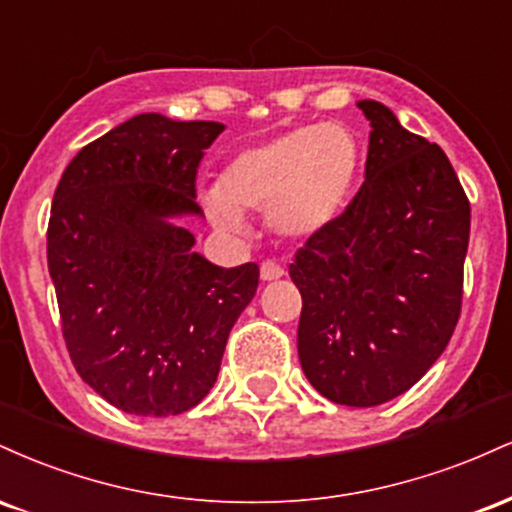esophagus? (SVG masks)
<instances>
[{
  "label": "esophagus",
  "instance_id": "34e87169",
  "mask_svg": "<svg viewBox=\"0 0 512 512\" xmlns=\"http://www.w3.org/2000/svg\"><path fill=\"white\" fill-rule=\"evenodd\" d=\"M260 276H262V281L281 279V276H284V267H281V264L272 262V260H267V262L260 264Z\"/></svg>",
  "mask_w": 512,
  "mask_h": 512
}]
</instances>
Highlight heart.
Segmentation results:
<instances>
[{
  "instance_id": "b5f03b06",
  "label": "heart",
  "mask_w": 512,
  "mask_h": 512,
  "mask_svg": "<svg viewBox=\"0 0 512 512\" xmlns=\"http://www.w3.org/2000/svg\"><path fill=\"white\" fill-rule=\"evenodd\" d=\"M363 166V149L342 125H305L238 151L202 202L219 226L245 228L243 211H264L286 238L315 236L342 214Z\"/></svg>"
}]
</instances>
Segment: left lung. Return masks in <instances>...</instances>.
Instances as JSON below:
<instances>
[{
  "mask_svg": "<svg viewBox=\"0 0 512 512\" xmlns=\"http://www.w3.org/2000/svg\"><path fill=\"white\" fill-rule=\"evenodd\" d=\"M370 120L366 180L289 267L303 298L298 358L334 404L375 407L438 361L462 308L469 199L438 144L358 101Z\"/></svg>",
  "mask_w": 512,
  "mask_h": 512,
  "instance_id": "obj_1",
  "label": "left lung"
}]
</instances>
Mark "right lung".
Returning <instances> with one entry per match:
<instances>
[{
	"label": "right lung",
	"instance_id": "1",
	"mask_svg": "<svg viewBox=\"0 0 512 512\" xmlns=\"http://www.w3.org/2000/svg\"><path fill=\"white\" fill-rule=\"evenodd\" d=\"M221 122L134 115L72 158L48 223V269L76 373L137 416L197 407L260 284L192 250L197 168Z\"/></svg>",
	"mask_w": 512,
	"mask_h": 512
}]
</instances>
